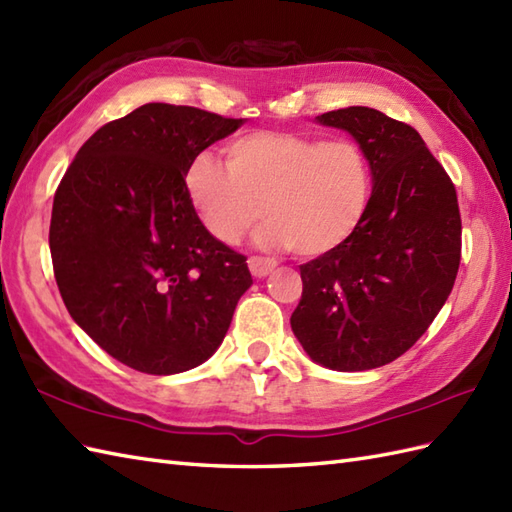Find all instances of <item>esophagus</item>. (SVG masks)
Returning a JSON list of instances; mask_svg holds the SVG:
<instances>
[{
	"label": "esophagus",
	"instance_id": "esophagus-1",
	"mask_svg": "<svg viewBox=\"0 0 512 512\" xmlns=\"http://www.w3.org/2000/svg\"><path fill=\"white\" fill-rule=\"evenodd\" d=\"M277 261L275 259H268V257H251L248 259V268H251L253 277L261 279V277H268L272 270H275Z\"/></svg>",
	"mask_w": 512,
	"mask_h": 512
}]
</instances>
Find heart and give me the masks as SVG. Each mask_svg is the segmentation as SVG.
Returning <instances> with one entry per match:
<instances>
[{
	"mask_svg": "<svg viewBox=\"0 0 512 512\" xmlns=\"http://www.w3.org/2000/svg\"><path fill=\"white\" fill-rule=\"evenodd\" d=\"M183 189L213 240L233 246L255 233L261 248L299 257L336 251L360 227L371 196L364 152L349 139L257 130L224 146V165L200 152L187 163Z\"/></svg>",
	"mask_w": 512,
	"mask_h": 512,
	"instance_id": "heart-1",
	"label": "heart"
}]
</instances>
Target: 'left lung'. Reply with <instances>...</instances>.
Listing matches in <instances>:
<instances>
[{"instance_id": "8db88e82", "label": "left lung", "mask_w": 512, "mask_h": 512, "mask_svg": "<svg viewBox=\"0 0 512 512\" xmlns=\"http://www.w3.org/2000/svg\"><path fill=\"white\" fill-rule=\"evenodd\" d=\"M373 176L360 227L336 251L301 266L296 340L331 371H371L417 342L454 288L460 266L456 187L412 126L368 106L329 111Z\"/></svg>"}]
</instances>
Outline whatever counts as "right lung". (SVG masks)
I'll return each mask as SVG.
<instances>
[{
	"label": "right lung",
	"mask_w": 512,
	"mask_h": 512,
	"mask_svg": "<svg viewBox=\"0 0 512 512\" xmlns=\"http://www.w3.org/2000/svg\"><path fill=\"white\" fill-rule=\"evenodd\" d=\"M242 124L144 104L95 130L56 189L50 251L67 312L135 371L209 360L251 288L246 257L213 240L183 189L187 163Z\"/></svg>",
	"instance_id": "add662e5"
}]
</instances>
